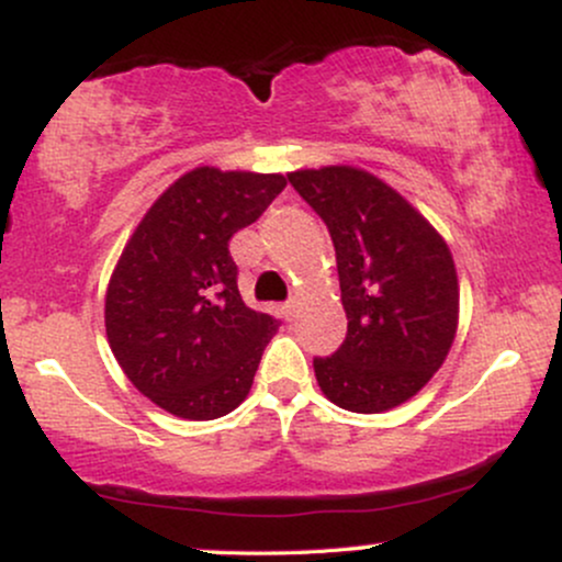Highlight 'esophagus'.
<instances>
[{"label": "esophagus", "instance_id": "obj_1", "mask_svg": "<svg viewBox=\"0 0 562 562\" xmlns=\"http://www.w3.org/2000/svg\"><path fill=\"white\" fill-rule=\"evenodd\" d=\"M282 314H285V319H295V314H299V301H288L285 306H282Z\"/></svg>", "mask_w": 562, "mask_h": 562}]
</instances>
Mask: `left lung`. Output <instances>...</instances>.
Instances as JSON below:
<instances>
[{
    "mask_svg": "<svg viewBox=\"0 0 562 562\" xmlns=\"http://www.w3.org/2000/svg\"><path fill=\"white\" fill-rule=\"evenodd\" d=\"M327 224L348 330L314 359L340 409L385 412L434 378L457 333L460 285L443 237L393 187L351 166L288 173Z\"/></svg>",
    "mask_w": 562,
    "mask_h": 562,
    "instance_id": "1",
    "label": "left lung"
}]
</instances>
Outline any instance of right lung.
Instances as JSON below:
<instances>
[{
    "instance_id": "obj_1",
    "label": "right lung",
    "mask_w": 562,
    "mask_h": 562,
    "mask_svg": "<svg viewBox=\"0 0 562 562\" xmlns=\"http://www.w3.org/2000/svg\"><path fill=\"white\" fill-rule=\"evenodd\" d=\"M282 173H184L147 211L115 263L105 330L121 370L184 420H216L248 396L280 319L245 306L229 240L285 190Z\"/></svg>"
}]
</instances>
